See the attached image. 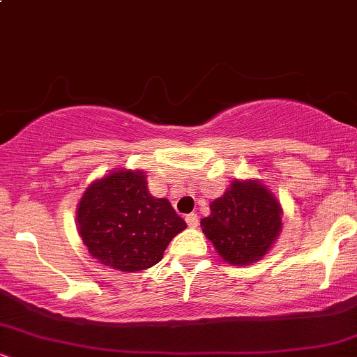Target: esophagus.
I'll return each instance as SVG.
<instances>
[{
	"label": "esophagus",
	"instance_id": "obj_1",
	"mask_svg": "<svg viewBox=\"0 0 357 357\" xmlns=\"http://www.w3.org/2000/svg\"><path fill=\"white\" fill-rule=\"evenodd\" d=\"M186 223H188V227H190V228H198V225H199L198 215H196V213H191V215H188L186 216Z\"/></svg>",
	"mask_w": 357,
	"mask_h": 357
}]
</instances>
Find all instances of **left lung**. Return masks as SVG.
I'll use <instances>...</instances> for the list:
<instances>
[{"mask_svg": "<svg viewBox=\"0 0 357 357\" xmlns=\"http://www.w3.org/2000/svg\"><path fill=\"white\" fill-rule=\"evenodd\" d=\"M202 220L204 236L230 265H250L272 250L282 231L277 196L260 179H233L223 196L210 203Z\"/></svg>", "mask_w": 357, "mask_h": 357, "instance_id": "8db88e82", "label": "left lung"}]
</instances>
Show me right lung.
Segmentation results:
<instances>
[{"label": "right lung", "instance_id": "add662e5", "mask_svg": "<svg viewBox=\"0 0 357 357\" xmlns=\"http://www.w3.org/2000/svg\"><path fill=\"white\" fill-rule=\"evenodd\" d=\"M184 228L169 199L151 195L142 169H112L90 183L77 204V230L90 255L127 273L161 261Z\"/></svg>", "mask_w": 357, "mask_h": 357}]
</instances>
